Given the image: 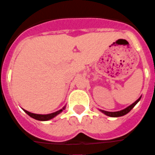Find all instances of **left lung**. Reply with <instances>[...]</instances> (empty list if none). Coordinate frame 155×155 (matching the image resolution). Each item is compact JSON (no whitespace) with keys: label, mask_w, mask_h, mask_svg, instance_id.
<instances>
[{"label":"left lung","mask_w":155,"mask_h":155,"mask_svg":"<svg viewBox=\"0 0 155 155\" xmlns=\"http://www.w3.org/2000/svg\"><path fill=\"white\" fill-rule=\"evenodd\" d=\"M140 99H141V96L140 98H139V99L137 100V101H135L134 103H133V104H131L130 106H129V107H127L126 108L121 110H119V111L110 112V111H106V110H100V109H99V110H100V111H101L102 113H104V114H106V115H107V116H109V117H121V116L125 115V114H127L129 113V112L131 110L133 109V108L135 106L137 105V103H138V102L140 101Z\"/></svg>","instance_id":"obj_1"}]
</instances>
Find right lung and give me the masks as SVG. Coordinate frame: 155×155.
I'll return each instance as SVG.
<instances>
[{
  "mask_svg": "<svg viewBox=\"0 0 155 155\" xmlns=\"http://www.w3.org/2000/svg\"><path fill=\"white\" fill-rule=\"evenodd\" d=\"M65 108H66V106H64L62 109L59 110H57V111L53 112V113H51V114H34V113H31V112L27 111V110H26L24 109H22V110H24V111L26 112V113L30 117H32V118L36 119V120H38V121H49V120H51V119L54 118L55 116H57L58 114L62 113L63 110H65Z\"/></svg>",
  "mask_w": 155,
  "mask_h": 155,
  "instance_id": "add662e5",
  "label": "right lung"
}]
</instances>
